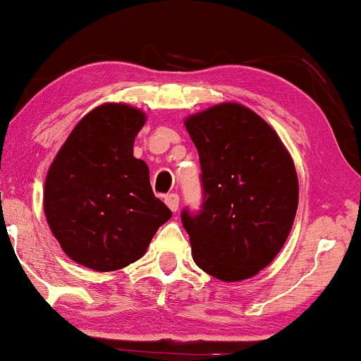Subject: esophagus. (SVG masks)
Returning <instances> with one entry per match:
<instances>
[{"label": "esophagus", "mask_w": 361, "mask_h": 361, "mask_svg": "<svg viewBox=\"0 0 361 361\" xmlns=\"http://www.w3.org/2000/svg\"><path fill=\"white\" fill-rule=\"evenodd\" d=\"M164 202H166L167 207H169L172 212H177V209H179V195H177V194L166 195Z\"/></svg>", "instance_id": "1"}]
</instances>
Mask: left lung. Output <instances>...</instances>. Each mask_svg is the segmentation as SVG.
I'll list each match as a JSON object with an SVG mask.
<instances>
[{
    "label": "left lung",
    "mask_w": 361,
    "mask_h": 361,
    "mask_svg": "<svg viewBox=\"0 0 361 361\" xmlns=\"http://www.w3.org/2000/svg\"><path fill=\"white\" fill-rule=\"evenodd\" d=\"M199 151L204 204L182 212L192 258L235 283L264 269L283 248L299 204L294 161L273 128L240 103H219L185 118Z\"/></svg>",
    "instance_id": "1"
}]
</instances>
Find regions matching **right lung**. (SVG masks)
<instances>
[{"label":"right lung","mask_w":361,"mask_h":361,"mask_svg":"<svg viewBox=\"0 0 361 361\" xmlns=\"http://www.w3.org/2000/svg\"><path fill=\"white\" fill-rule=\"evenodd\" d=\"M146 113L103 103L77 123L44 185L49 228L77 264L108 273L146 253L172 214L154 197L149 167L133 156Z\"/></svg>","instance_id":"right-lung-1"}]
</instances>
